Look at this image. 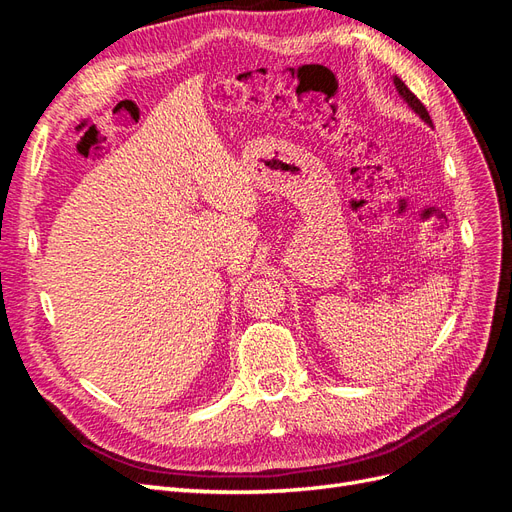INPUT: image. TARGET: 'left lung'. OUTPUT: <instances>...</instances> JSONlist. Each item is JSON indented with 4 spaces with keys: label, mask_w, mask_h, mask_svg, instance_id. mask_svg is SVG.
<instances>
[{
    "label": "left lung",
    "mask_w": 512,
    "mask_h": 512,
    "mask_svg": "<svg viewBox=\"0 0 512 512\" xmlns=\"http://www.w3.org/2000/svg\"><path fill=\"white\" fill-rule=\"evenodd\" d=\"M393 83H395V89L399 91V96L408 102V106L412 108V111H414L418 117H421V119L427 123V126H433V123H431V117H429V113H427V108H425V106H423V102L418 100V98L412 94V91L406 87V83L401 81L399 76H393Z\"/></svg>",
    "instance_id": "left-lung-1"
}]
</instances>
